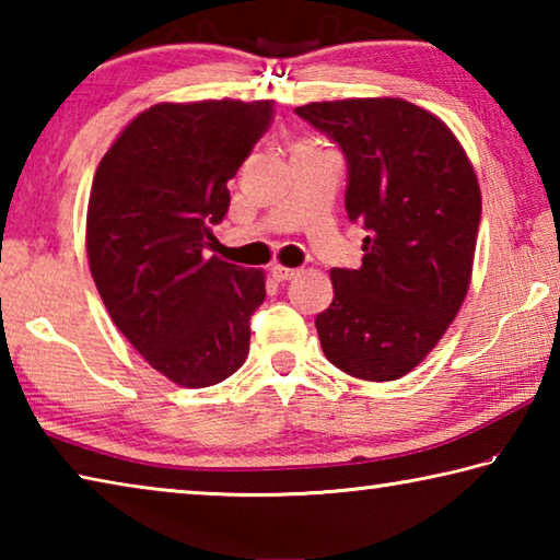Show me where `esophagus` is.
<instances>
[{
    "label": "esophagus",
    "instance_id": "34e87169",
    "mask_svg": "<svg viewBox=\"0 0 560 560\" xmlns=\"http://www.w3.org/2000/svg\"><path fill=\"white\" fill-rule=\"evenodd\" d=\"M299 269H289V267H281V264H273L271 267V277L277 281H291L293 277H296Z\"/></svg>",
    "mask_w": 560,
    "mask_h": 560
}]
</instances>
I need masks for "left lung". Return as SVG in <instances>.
<instances>
[{
	"mask_svg": "<svg viewBox=\"0 0 560 560\" xmlns=\"http://www.w3.org/2000/svg\"><path fill=\"white\" fill-rule=\"evenodd\" d=\"M346 155V212L365 226L360 269H330L316 316L326 358L360 381H397L438 346L469 289L477 175L444 122L402 98L296 108Z\"/></svg>",
	"mask_w": 560,
	"mask_h": 560,
	"instance_id": "8db88e82",
	"label": "left lung"
}]
</instances>
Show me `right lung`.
Returning a JSON list of instances; mask_svg holds the SVG:
<instances>
[{
	"mask_svg": "<svg viewBox=\"0 0 560 560\" xmlns=\"http://www.w3.org/2000/svg\"><path fill=\"white\" fill-rule=\"evenodd\" d=\"M271 120V101L158 103L128 122L93 177V281L130 346L183 387L222 383L249 355L264 271L205 249L230 210L226 183Z\"/></svg>",
	"mask_w": 560,
	"mask_h": 560,
	"instance_id": "add662e5",
	"label": "right lung"
}]
</instances>
